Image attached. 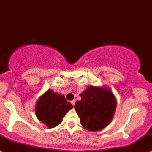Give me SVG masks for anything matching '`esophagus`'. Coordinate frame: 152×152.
<instances>
[{"label": "esophagus", "instance_id": "esophagus-1", "mask_svg": "<svg viewBox=\"0 0 152 152\" xmlns=\"http://www.w3.org/2000/svg\"><path fill=\"white\" fill-rule=\"evenodd\" d=\"M71 103H72L73 106H74V105H75V103H76V100H73V101H72V102H71Z\"/></svg>", "mask_w": 152, "mask_h": 152}]
</instances>
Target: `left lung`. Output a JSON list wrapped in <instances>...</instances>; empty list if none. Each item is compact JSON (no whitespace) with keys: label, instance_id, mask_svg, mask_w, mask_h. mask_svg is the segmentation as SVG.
Masks as SVG:
<instances>
[{"label":"left lung","instance_id":"left-lung-1","mask_svg":"<svg viewBox=\"0 0 152 152\" xmlns=\"http://www.w3.org/2000/svg\"><path fill=\"white\" fill-rule=\"evenodd\" d=\"M74 108L80 119V124L90 131L102 130L110 124L115 110L116 99L108 88L89 86L80 94Z\"/></svg>","mask_w":152,"mask_h":152}]
</instances>
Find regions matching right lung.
Listing matches in <instances>:
<instances>
[{
	"instance_id": "right-lung-1",
	"label": "right lung",
	"mask_w": 152,
	"mask_h": 152,
	"mask_svg": "<svg viewBox=\"0 0 152 152\" xmlns=\"http://www.w3.org/2000/svg\"><path fill=\"white\" fill-rule=\"evenodd\" d=\"M73 107L64 95L48 90L37 100L35 106L36 116L48 128H53L62 122L63 117Z\"/></svg>"
}]
</instances>
